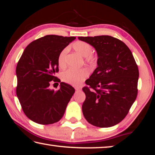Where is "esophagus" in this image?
I'll return each mask as SVG.
<instances>
[{"label": "esophagus", "instance_id": "obj_1", "mask_svg": "<svg viewBox=\"0 0 155 155\" xmlns=\"http://www.w3.org/2000/svg\"><path fill=\"white\" fill-rule=\"evenodd\" d=\"M75 90L77 91H80L81 90V89L79 87H77V88H75Z\"/></svg>", "mask_w": 155, "mask_h": 155}]
</instances>
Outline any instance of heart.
<instances>
[{
  "instance_id": "b5f03b06",
  "label": "heart",
  "mask_w": 155,
  "mask_h": 155,
  "mask_svg": "<svg viewBox=\"0 0 155 155\" xmlns=\"http://www.w3.org/2000/svg\"><path fill=\"white\" fill-rule=\"evenodd\" d=\"M72 47L81 56L85 57L86 61L88 63H93L94 61L95 58L91 54L92 46L90 44L82 41H77L72 44ZM66 53L67 48H64L60 52L58 57V64L60 68L65 66ZM88 75L89 71L85 68L79 70L68 69L62 74V79L64 82L70 85L78 86L83 83Z\"/></svg>"
}]
</instances>
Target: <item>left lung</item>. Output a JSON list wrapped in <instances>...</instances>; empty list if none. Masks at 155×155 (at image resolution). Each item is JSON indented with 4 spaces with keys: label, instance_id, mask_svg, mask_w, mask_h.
Masks as SVG:
<instances>
[{
    "label": "left lung",
    "instance_id": "8db88e82",
    "mask_svg": "<svg viewBox=\"0 0 155 155\" xmlns=\"http://www.w3.org/2000/svg\"><path fill=\"white\" fill-rule=\"evenodd\" d=\"M90 44L98 55L97 68L85 83L82 106L86 120L97 127L118 124L128 114L137 95L139 70L128 47L109 35L78 37Z\"/></svg>",
    "mask_w": 155,
    "mask_h": 155
}]
</instances>
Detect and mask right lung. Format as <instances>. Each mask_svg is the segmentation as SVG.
Wrapping results in <instances>:
<instances>
[{"mask_svg":"<svg viewBox=\"0 0 155 155\" xmlns=\"http://www.w3.org/2000/svg\"><path fill=\"white\" fill-rule=\"evenodd\" d=\"M75 37L48 35L28 44L16 67V94L25 115L34 122L51 124L62 118L75 90L61 82L58 91L49 88L59 71L58 57Z\"/></svg>","mask_w":155,"mask_h":155,"instance_id":"1","label":"right lung"}]
</instances>
